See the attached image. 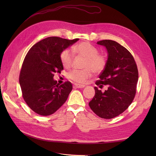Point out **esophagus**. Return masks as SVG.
<instances>
[{
  "mask_svg": "<svg viewBox=\"0 0 156 156\" xmlns=\"http://www.w3.org/2000/svg\"><path fill=\"white\" fill-rule=\"evenodd\" d=\"M85 86L83 85H80V84H77V83H75L73 85V87L74 88H84Z\"/></svg>",
  "mask_w": 156,
  "mask_h": 156,
  "instance_id": "34e87169",
  "label": "esophagus"
}]
</instances>
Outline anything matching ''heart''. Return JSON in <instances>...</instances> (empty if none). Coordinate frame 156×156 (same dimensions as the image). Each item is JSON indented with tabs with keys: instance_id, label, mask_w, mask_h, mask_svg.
Returning <instances> with one entry per match:
<instances>
[{
	"instance_id": "obj_1",
	"label": "heart",
	"mask_w": 156,
	"mask_h": 156,
	"mask_svg": "<svg viewBox=\"0 0 156 156\" xmlns=\"http://www.w3.org/2000/svg\"><path fill=\"white\" fill-rule=\"evenodd\" d=\"M72 51L85 59L83 70L74 69L69 73L68 77L75 82L83 83L91 77L92 73L99 74L105 68L108 60L106 57L99 54L98 49L88 42H83L74 46ZM70 49H64L60 55L61 61L66 68H69L73 62V53Z\"/></svg>"
}]
</instances>
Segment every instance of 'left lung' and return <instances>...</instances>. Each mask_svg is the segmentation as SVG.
Instances as JSON below:
<instances>
[{
  "label": "left lung",
  "mask_w": 156,
  "mask_h": 156,
  "mask_svg": "<svg viewBox=\"0 0 156 156\" xmlns=\"http://www.w3.org/2000/svg\"><path fill=\"white\" fill-rule=\"evenodd\" d=\"M97 44L104 46L108 53L105 69L95 84V94L89 106L98 116L112 119L123 112L133 102L138 80L135 61L127 49L115 41L103 40ZM105 85L106 89L101 91Z\"/></svg>",
  "instance_id": "1"
}]
</instances>
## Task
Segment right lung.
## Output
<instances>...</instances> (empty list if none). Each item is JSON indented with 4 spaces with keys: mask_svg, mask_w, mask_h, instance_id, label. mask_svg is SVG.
<instances>
[{
    "mask_svg": "<svg viewBox=\"0 0 156 156\" xmlns=\"http://www.w3.org/2000/svg\"><path fill=\"white\" fill-rule=\"evenodd\" d=\"M78 40L48 37L35 44L26 55L19 78L22 96L39 115H51L66 101L73 89L71 83L68 81L60 85L53 77L63 69L61 52Z\"/></svg>",
    "mask_w": 156,
    "mask_h": 156,
    "instance_id": "obj_1",
    "label": "right lung"
}]
</instances>
